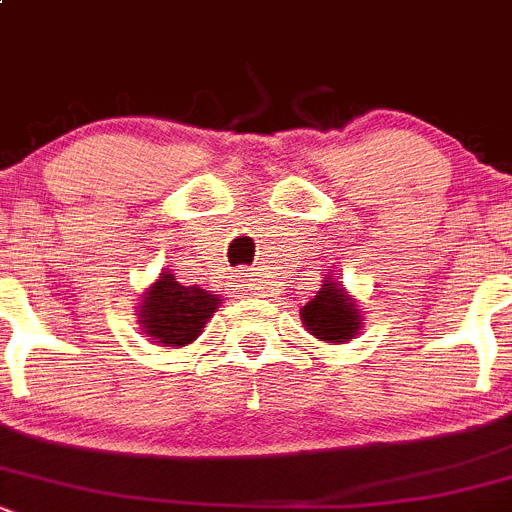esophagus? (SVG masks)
<instances>
[{"label": "esophagus", "instance_id": "34e87169", "mask_svg": "<svg viewBox=\"0 0 512 512\" xmlns=\"http://www.w3.org/2000/svg\"><path fill=\"white\" fill-rule=\"evenodd\" d=\"M256 271H241V287L246 289V292H251V289H256V284H259V279H256Z\"/></svg>", "mask_w": 512, "mask_h": 512}]
</instances>
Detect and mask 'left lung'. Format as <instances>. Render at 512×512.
<instances>
[{
	"mask_svg": "<svg viewBox=\"0 0 512 512\" xmlns=\"http://www.w3.org/2000/svg\"><path fill=\"white\" fill-rule=\"evenodd\" d=\"M302 322L317 340L348 342L350 337L358 335L360 314L342 287H337L335 281H327L322 284V292H317V297L302 307Z\"/></svg>",
	"mask_w": 512,
	"mask_h": 512,
	"instance_id": "1",
	"label": "left lung"
}]
</instances>
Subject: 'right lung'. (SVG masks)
Wrapping results in <instances>:
<instances>
[{
  "label": "right lung",
  "mask_w": 512,
  "mask_h": 512,
  "mask_svg": "<svg viewBox=\"0 0 512 512\" xmlns=\"http://www.w3.org/2000/svg\"><path fill=\"white\" fill-rule=\"evenodd\" d=\"M218 304V294L205 292L198 284L182 287L172 274H162L144 294L139 325L164 348H180L203 332V325L213 317Z\"/></svg>",
  "instance_id": "1"
}]
</instances>
